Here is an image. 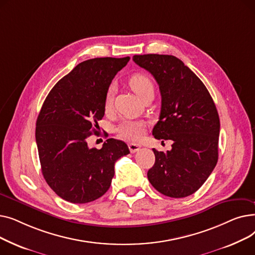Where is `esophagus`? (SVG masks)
<instances>
[{"label": "esophagus", "instance_id": "obj_1", "mask_svg": "<svg viewBox=\"0 0 255 255\" xmlns=\"http://www.w3.org/2000/svg\"><path fill=\"white\" fill-rule=\"evenodd\" d=\"M128 146H129V150H130V152L131 153H136L137 151H139V149L141 148V146L139 145V144H136V143H129L128 144Z\"/></svg>", "mask_w": 255, "mask_h": 255}]
</instances>
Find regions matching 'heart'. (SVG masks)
<instances>
[{
    "label": "heart",
    "instance_id": "obj_1",
    "mask_svg": "<svg viewBox=\"0 0 255 255\" xmlns=\"http://www.w3.org/2000/svg\"><path fill=\"white\" fill-rule=\"evenodd\" d=\"M129 85L131 89L135 92L136 95L141 99L148 93H154V85L149 76L143 73L133 74L129 79ZM114 98V89L111 87L107 90L104 98V110L107 112L112 109ZM117 134L119 137L129 141L139 140L145 131V125L142 121L126 119L121 122L117 129Z\"/></svg>",
    "mask_w": 255,
    "mask_h": 255
}]
</instances>
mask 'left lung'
I'll return each mask as SVG.
<instances>
[{
    "instance_id": "obj_1",
    "label": "left lung",
    "mask_w": 255,
    "mask_h": 255,
    "mask_svg": "<svg viewBox=\"0 0 255 255\" xmlns=\"http://www.w3.org/2000/svg\"><path fill=\"white\" fill-rule=\"evenodd\" d=\"M133 61L154 76L161 94L153 135L173 141L166 153L153 149L155 164L148 179L163 195H191L217 164L220 121L215 103L202 80L180 59L150 53L133 56Z\"/></svg>"
}]
</instances>
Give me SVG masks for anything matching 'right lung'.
I'll use <instances>...</instances> for the list:
<instances>
[{
	"label": "right lung",
	"instance_id": "add662e5",
	"mask_svg": "<svg viewBox=\"0 0 255 255\" xmlns=\"http://www.w3.org/2000/svg\"><path fill=\"white\" fill-rule=\"evenodd\" d=\"M130 58H95L79 63L61 78L43 102L36 122L42 175L50 188L72 204L101 197L112 184L115 163L128 145L109 138L100 150L89 148L104 116V98L116 74Z\"/></svg>",
	"mask_w": 255,
	"mask_h": 255
}]
</instances>
